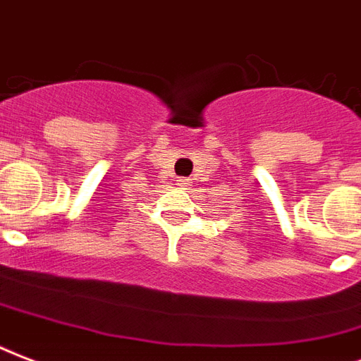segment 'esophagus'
<instances>
[{
    "instance_id": "obj_1",
    "label": "esophagus",
    "mask_w": 361,
    "mask_h": 361,
    "mask_svg": "<svg viewBox=\"0 0 361 361\" xmlns=\"http://www.w3.org/2000/svg\"><path fill=\"white\" fill-rule=\"evenodd\" d=\"M178 186H188V178H178Z\"/></svg>"
}]
</instances>
